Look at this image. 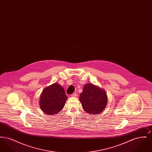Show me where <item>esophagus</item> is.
Returning <instances> with one entry per match:
<instances>
[{"label": "esophagus", "instance_id": "34e87169", "mask_svg": "<svg viewBox=\"0 0 152 152\" xmlns=\"http://www.w3.org/2000/svg\"><path fill=\"white\" fill-rule=\"evenodd\" d=\"M76 96H77V94L76 93H74V94H71V97H76Z\"/></svg>", "mask_w": 152, "mask_h": 152}]
</instances>
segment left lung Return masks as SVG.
<instances>
[{"label": "left lung", "mask_w": 152, "mask_h": 152, "mask_svg": "<svg viewBox=\"0 0 152 152\" xmlns=\"http://www.w3.org/2000/svg\"><path fill=\"white\" fill-rule=\"evenodd\" d=\"M80 101L83 108L87 113L98 115L105 108L108 99L104 90L88 83L84 86L83 92L80 94Z\"/></svg>", "instance_id": "8db88e82"}]
</instances>
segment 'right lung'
Masks as SVG:
<instances>
[{
  "instance_id": "add662e5",
  "label": "right lung",
  "mask_w": 152,
  "mask_h": 152,
  "mask_svg": "<svg viewBox=\"0 0 152 152\" xmlns=\"http://www.w3.org/2000/svg\"><path fill=\"white\" fill-rule=\"evenodd\" d=\"M67 99L63 88L58 83H54L43 91L39 104L45 114L56 115L64 108Z\"/></svg>"
}]
</instances>
